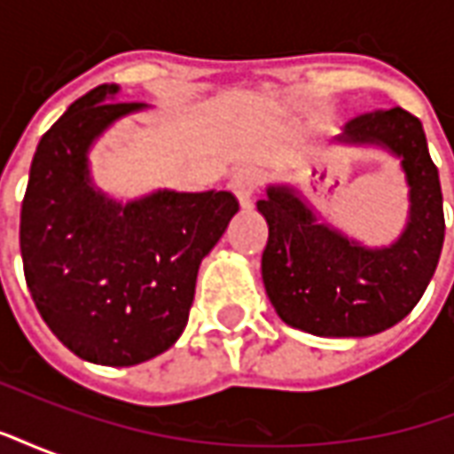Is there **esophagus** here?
<instances>
[{"label":"esophagus","instance_id":"esophagus-1","mask_svg":"<svg viewBox=\"0 0 454 454\" xmlns=\"http://www.w3.org/2000/svg\"><path fill=\"white\" fill-rule=\"evenodd\" d=\"M257 182H260V177H257L255 172L246 169V172H238L236 177L231 179L228 189H231V192L236 194L238 204H240V207H247V204L253 201V197H255Z\"/></svg>","mask_w":454,"mask_h":454}]
</instances>
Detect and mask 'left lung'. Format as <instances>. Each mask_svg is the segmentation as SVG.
Returning a JSON list of instances; mask_svg holds the SVG:
<instances>
[{"mask_svg": "<svg viewBox=\"0 0 454 454\" xmlns=\"http://www.w3.org/2000/svg\"><path fill=\"white\" fill-rule=\"evenodd\" d=\"M328 145L374 148L399 160L409 214L389 246H367L325 223L289 182L267 184L257 201L270 228L262 282L277 316L321 338H367L396 325L419 304L445 240L438 168L426 130L403 109L360 114Z\"/></svg>", "mask_w": 454, "mask_h": 454, "instance_id": "8db88e82", "label": "left lung"}]
</instances>
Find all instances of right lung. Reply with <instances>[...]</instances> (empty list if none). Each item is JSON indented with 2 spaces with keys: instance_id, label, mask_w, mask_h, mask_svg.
<instances>
[{
  "instance_id": "add662e5",
  "label": "right lung",
  "mask_w": 454,
  "mask_h": 454,
  "mask_svg": "<svg viewBox=\"0 0 454 454\" xmlns=\"http://www.w3.org/2000/svg\"><path fill=\"white\" fill-rule=\"evenodd\" d=\"M119 90L87 92L41 138L19 233L45 325L77 357L106 367L140 364L177 342L199 265L238 214L231 192L153 189L119 199L97 187V140L148 112V104L116 102Z\"/></svg>"
}]
</instances>
